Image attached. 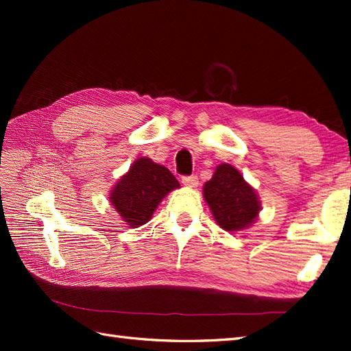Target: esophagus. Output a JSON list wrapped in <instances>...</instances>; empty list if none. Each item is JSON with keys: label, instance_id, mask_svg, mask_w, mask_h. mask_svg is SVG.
<instances>
[{"label": "esophagus", "instance_id": "34e87169", "mask_svg": "<svg viewBox=\"0 0 351 351\" xmlns=\"http://www.w3.org/2000/svg\"><path fill=\"white\" fill-rule=\"evenodd\" d=\"M182 184L185 185V187L195 189V187H197L199 181H197L196 176H184V178H182Z\"/></svg>", "mask_w": 351, "mask_h": 351}]
</instances>
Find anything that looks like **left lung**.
<instances>
[{"mask_svg": "<svg viewBox=\"0 0 351 351\" xmlns=\"http://www.w3.org/2000/svg\"><path fill=\"white\" fill-rule=\"evenodd\" d=\"M204 199L215 223L228 232L250 228L263 210L256 190L228 162L219 164L211 180L205 182Z\"/></svg>", "mask_w": 351, "mask_h": 351, "instance_id": "8db88e82", "label": "left lung"}]
</instances>
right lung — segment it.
I'll list each match as a JSON object with an SVG mask.
<instances>
[{"mask_svg": "<svg viewBox=\"0 0 351 351\" xmlns=\"http://www.w3.org/2000/svg\"><path fill=\"white\" fill-rule=\"evenodd\" d=\"M175 189H180V182L167 167L140 156L119 178L108 200L126 226L138 228L151 220L161 200Z\"/></svg>", "mask_w": 351, "mask_h": 351, "instance_id": "add662e5", "label": "right lung"}]
</instances>
